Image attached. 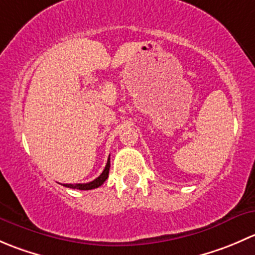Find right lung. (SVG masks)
Wrapping results in <instances>:
<instances>
[{"label": "right lung", "instance_id": "right-lung-1", "mask_svg": "<svg viewBox=\"0 0 255 255\" xmlns=\"http://www.w3.org/2000/svg\"><path fill=\"white\" fill-rule=\"evenodd\" d=\"M110 165H111V163H110V158H109V160H107V164H106V166H105V169H104V171H102V174L99 177H96V179H95L94 181L86 182V184H63V186L70 187V189H78V190H92V189H96V187L101 186V185L104 184L105 181H106L107 177H109Z\"/></svg>", "mask_w": 255, "mask_h": 255}]
</instances>
